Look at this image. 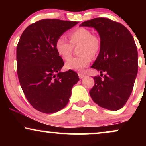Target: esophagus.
<instances>
[{
    "mask_svg": "<svg viewBox=\"0 0 146 146\" xmlns=\"http://www.w3.org/2000/svg\"><path fill=\"white\" fill-rule=\"evenodd\" d=\"M78 75H79V78H80V79H82L83 78H84V77L86 76L85 74H84V73H79Z\"/></svg>",
    "mask_w": 146,
    "mask_h": 146,
    "instance_id": "obj_1",
    "label": "esophagus"
}]
</instances>
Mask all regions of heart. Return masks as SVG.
<instances>
[{
	"mask_svg": "<svg viewBox=\"0 0 146 146\" xmlns=\"http://www.w3.org/2000/svg\"><path fill=\"white\" fill-rule=\"evenodd\" d=\"M70 42L64 36L58 37L56 42L57 53L64 60H67L71 55L72 46L80 44L79 53L81 56L68 59L65 64L66 69L82 71L91 62V56L99 53L101 46L98 36L92 35L89 29L79 27L69 33Z\"/></svg>",
	"mask_w": 146,
	"mask_h": 146,
	"instance_id": "obj_1",
	"label": "heart"
}]
</instances>
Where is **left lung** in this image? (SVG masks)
Masks as SVG:
<instances>
[{"mask_svg":"<svg viewBox=\"0 0 146 146\" xmlns=\"http://www.w3.org/2000/svg\"><path fill=\"white\" fill-rule=\"evenodd\" d=\"M80 27H93L100 37V50L91 68L100 72L94 77L90 90L97 104L110 110L121 109L133 89L138 72V53L134 38L121 23L108 18H96L83 22Z\"/></svg>","mask_w":146,"mask_h":146,"instance_id":"obj_1","label":"left lung"}]
</instances>
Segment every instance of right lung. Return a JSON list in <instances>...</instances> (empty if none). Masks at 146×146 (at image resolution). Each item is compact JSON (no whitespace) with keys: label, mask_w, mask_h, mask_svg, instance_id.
Returning <instances> with one entry per match:
<instances>
[{"label":"right lung","mask_w":146,"mask_h":146,"mask_svg":"<svg viewBox=\"0 0 146 146\" xmlns=\"http://www.w3.org/2000/svg\"><path fill=\"white\" fill-rule=\"evenodd\" d=\"M78 23L43 19L22 33L16 48L18 76L25 97L38 111L50 114L64 108L80 80L73 70L61 72L64 63L56 49L58 37Z\"/></svg>","instance_id":"1"}]
</instances>
